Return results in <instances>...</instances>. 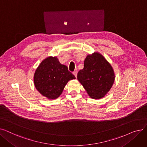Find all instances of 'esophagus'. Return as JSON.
Segmentation results:
<instances>
[{
    "label": "esophagus",
    "mask_w": 147,
    "mask_h": 147,
    "mask_svg": "<svg viewBox=\"0 0 147 147\" xmlns=\"http://www.w3.org/2000/svg\"><path fill=\"white\" fill-rule=\"evenodd\" d=\"M73 73V74L74 75V76L76 77V78H77V74H78V73H77V71H74Z\"/></svg>",
    "instance_id": "34e87169"
}]
</instances>
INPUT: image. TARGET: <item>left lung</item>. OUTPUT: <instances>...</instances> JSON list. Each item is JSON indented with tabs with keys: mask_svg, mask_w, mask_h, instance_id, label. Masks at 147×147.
I'll use <instances>...</instances> for the list:
<instances>
[{
	"mask_svg": "<svg viewBox=\"0 0 147 147\" xmlns=\"http://www.w3.org/2000/svg\"><path fill=\"white\" fill-rule=\"evenodd\" d=\"M78 79L90 98H103L111 88L115 76L113 69L105 58L98 52L88 55L84 68L78 74Z\"/></svg>",
	"mask_w": 147,
	"mask_h": 147,
	"instance_id": "8db88e82",
	"label": "left lung"
}]
</instances>
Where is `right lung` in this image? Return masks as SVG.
I'll list each match as a JSON object with an SVG mask.
<instances>
[{
	"mask_svg": "<svg viewBox=\"0 0 147 147\" xmlns=\"http://www.w3.org/2000/svg\"><path fill=\"white\" fill-rule=\"evenodd\" d=\"M74 79L75 76L66 65L61 64L57 57H49L36 69L34 83L36 89L43 96L54 99L60 96L67 82Z\"/></svg>",
	"mask_w": 147,
	"mask_h": 147,
	"instance_id": "obj_1",
	"label": "right lung"
}]
</instances>
